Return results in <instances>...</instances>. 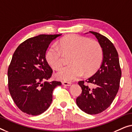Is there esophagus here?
<instances>
[{
    "label": "esophagus",
    "instance_id": "34e87169",
    "mask_svg": "<svg viewBox=\"0 0 132 132\" xmlns=\"http://www.w3.org/2000/svg\"><path fill=\"white\" fill-rule=\"evenodd\" d=\"M62 84L64 85V86H70L71 83L68 82V81H63V82H62Z\"/></svg>",
    "mask_w": 132,
    "mask_h": 132
}]
</instances>
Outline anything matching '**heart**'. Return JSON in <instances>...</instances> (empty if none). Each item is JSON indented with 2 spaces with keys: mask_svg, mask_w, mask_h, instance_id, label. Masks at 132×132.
<instances>
[{
  "mask_svg": "<svg viewBox=\"0 0 132 132\" xmlns=\"http://www.w3.org/2000/svg\"><path fill=\"white\" fill-rule=\"evenodd\" d=\"M63 53L71 54L70 64L62 68L56 73L57 78L63 81L75 80L84 73L87 75L94 73L103 59V50L99 42L73 34L64 36L58 45L53 44L48 48L46 59L55 70L62 66Z\"/></svg>",
  "mask_w": 132,
  "mask_h": 132,
  "instance_id": "b5f03b06",
  "label": "heart"
}]
</instances>
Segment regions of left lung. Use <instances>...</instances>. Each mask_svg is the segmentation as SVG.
Returning <instances> with one entry per match:
<instances>
[{
	"mask_svg": "<svg viewBox=\"0 0 132 132\" xmlns=\"http://www.w3.org/2000/svg\"><path fill=\"white\" fill-rule=\"evenodd\" d=\"M97 39L103 50V61L94 75L87 80L80 81L81 95L77 98V105L88 114H97L111 105L120 87L121 70L119 58L114 44L99 33L90 31ZM92 86L90 88L87 83Z\"/></svg>",
	"mask_w": 132,
	"mask_h": 132,
	"instance_id": "left-lung-1",
	"label": "left lung"
}]
</instances>
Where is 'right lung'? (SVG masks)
Listing matches in <instances>:
<instances>
[{
    "label": "right lung",
    "mask_w": 132,
    "mask_h": 132,
    "mask_svg": "<svg viewBox=\"0 0 132 132\" xmlns=\"http://www.w3.org/2000/svg\"><path fill=\"white\" fill-rule=\"evenodd\" d=\"M60 35H40L26 40L15 51L8 67V88L13 101L23 112L38 116L47 110L53 90L60 81H45L53 70L45 58L48 46Z\"/></svg>",
    "instance_id": "add662e5"
}]
</instances>
